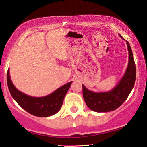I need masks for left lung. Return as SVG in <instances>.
Segmentation results:
<instances>
[{"label": "left lung", "mask_w": 147, "mask_h": 147, "mask_svg": "<svg viewBox=\"0 0 147 147\" xmlns=\"http://www.w3.org/2000/svg\"><path fill=\"white\" fill-rule=\"evenodd\" d=\"M126 43L129 50L127 69L120 82L113 90L109 92H94L82 85L84 101L92 111L103 113L115 110L125 102L131 93L136 82V68L131 46L129 42L126 41Z\"/></svg>", "instance_id": "obj_1"}]
</instances>
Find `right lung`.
<instances>
[{
	"mask_svg": "<svg viewBox=\"0 0 147 147\" xmlns=\"http://www.w3.org/2000/svg\"><path fill=\"white\" fill-rule=\"evenodd\" d=\"M7 82L10 94L18 105L27 112L37 117H48L56 114L61 108L64 97L72 84V82H69L45 97H34L25 95L16 88L10 79L9 70Z\"/></svg>",
	"mask_w": 147,
	"mask_h": 147,
	"instance_id": "obj_1",
	"label": "right lung"
}]
</instances>
